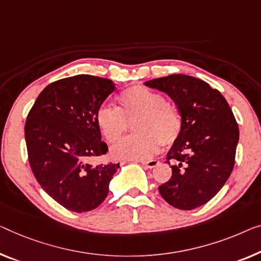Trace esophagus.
<instances>
[{
	"mask_svg": "<svg viewBox=\"0 0 261 261\" xmlns=\"http://www.w3.org/2000/svg\"><path fill=\"white\" fill-rule=\"evenodd\" d=\"M139 162H141L144 166H146L147 169H153L159 164V163H161L159 161H157V159H151V161H139Z\"/></svg>",
	"mask_w": 261,
	"mask_h": 261,
	"instance_id": "obj_1",
	"label": "esophagus"
}]
</instances>
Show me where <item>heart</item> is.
I'll use <instances>...</instances> for the list:
<instances>
[{"label": "heart", "instance_id": "1", "mask_svg": "<svg viewBox=\"0 0 261 261\" xmlns=\"http://www.w3.org/2000/svg\"><path fill=\"white\" fill-rule=\"evenodd\" d=\"M119 108L103 106L96 114V123L109 143H117L126 131L127 122L137 118L134 130L136 136L124 138L112 152L119 159L143 161L149 159L163 145L177 141L181 130L178 111L166 103L162 93L136 85L124 90L117 97Z\"/></svg>", "mask_w": 261, "mask_h": 261}]
</instances>
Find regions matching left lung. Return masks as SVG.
<instances>
[{"label": "left lung", "mask_w": 261, "mask_h": 261, "mask_svg": "<svg viewBox=\"0 0 261 261\" xmlns=\"http://www.w3.org/2000/svg\"><path fill=\"white\" fill-rule=\"evenodd\" d=\"M179 110L180 135L168 152L172 176L159 193L173 207L193 210L211 200L234 166L239 129L224 96L196 77L170 75L145 82Z\"/></svg>", "instance_id": "8db88e82"}]
</instances>
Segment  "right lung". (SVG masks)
<instances>
[{
	"label": "right lung",
	"instance_id": "obj_1",
	"mask_svg": "<svg viewBox=\"0 0 261 261\" xmlns=\"http://www.w3.org/2000/svg\"><path fill=\"white\" fill-rule=\"evenodd\" d=\"M110 80L77 75L54 82L38 95L24 126L30 168L41 188L73 212L106 199L119 164H88L108 152L96 114L115 91Z\"/></svg>",
	"mask_w": 261,
	"mask_h": 261
}]
</instances>
